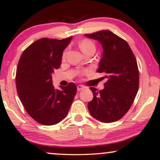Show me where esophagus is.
Masks as SVG:
<instances>
[{"label": "esophagus", "mask_w": 160, "mask_h": 160, "mask_svg": "<svg viewBox=\"0 0 160 160\" xmlns=\"http://www.w3.org/2000/svg\"><path fill=\"white\" fill-rule=\"evenodd\" d=\"M84 89V86H82V85L78 84V86H77V89H78V91H81V90H82V89Z\"/></svg>", "instance_id": "esophagus-1"}]
</instances>
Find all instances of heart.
Returning a JSON list of instances; mask_svg holds the SVG:
<instances>
[{
  "label": "heart",
  "instance_id": "obj_1",
  "mask_svg": "<svg viewBox=\"0 0 160 160\" xmlns=\"http://www.w3.org/2000/svg\"><path fill=\"white\" fill-rule=\"evenodd\" d=\"M78 47H79L81 51H82L84 54H86L87 52L93 51L95 52L96 50V47L95 44L94 43V42L90 41V40H83L82 41L78 43ZM66 54L67 52L65 51L64 53L62 54V58L65 59V57H66ZM87 72V71H85Z\"/></svg>",
  "mask_w": 160,
  "mask_h": 160
}]
</instances>
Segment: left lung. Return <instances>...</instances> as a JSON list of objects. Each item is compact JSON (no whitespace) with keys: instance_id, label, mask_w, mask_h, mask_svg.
<instances>
[{"instance_id":"8db88e82","label":"left lung","mask_w":160,"mask_h":160,"mask_svg":"<svg viewBox=\"0 0 160 160\" xmlns=\"http://www.w3.org/2000/svg\"><path fill=\"white\" fill-rule=\"evenodd\" d=\"M101 43L102 58L97 72L106 74L104 89L90 87L93 99L88 102L92 117L104 123L121 119L132 106L139 87V71L127 41L109 30L84 34Z\"/></svg>"}]
</instances>
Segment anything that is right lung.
<instances>
[{"label":"right lung","mask_w":160,"mask_h":160,"mask_svg":"<svg viewBox=\"0 0 160 160\" xmlns=\"http://www.w3.org/2000/svg\"><path fill=\"white\" fill-rule=\"evenodd\" d=\"M72 36L58 40L43 38L30 45L17 65L18 96L28 114L43 125H54L65 118L77 88L73 82L56 89L52 74L62 62V52Z\"/></svg>","instance_id":"1"}]
</instances>
